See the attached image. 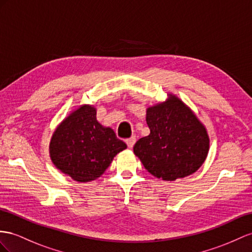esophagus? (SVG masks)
<instances>
[{"mask_svg":"<svg viewBox=\"0 0 252 252\" xmlns=\"http://www.w3.org/2000/svg\"><path fill=\"white\" fill-rule=\"evenodd\" d=\"M135 141H136V138H135L134 136L126 139V145H127L128 148H133V146H134V144H135Z\"/></svg>","mask_w":252,"mask_h":252,"instance_id":"34e87169","label":"esophagus"}]
</instances>
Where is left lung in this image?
<instances>
[{"label":"left lung","instance_id":"8db88e82","mask_svg":"<svg viewBox=\"0 0 252 252\" xmlns=\"http://www.w3.org/2000/svg\"><path fill=\"white\" fill-rule=\"evenodd\" d=\"M150 134L136 141L134 153L154 177L173 181L195 172L209 152L205 127L183 102L171 96L147 109Z\"/></svg>","mask_w":252,"mask_h":252}]
</instances>
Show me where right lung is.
<instances>
[{"instance_id": "add662e5", "label": "right lung", "mask_w": 252, "mask_h": 252, "mask_svg": "<svg viewBox=\"0 0 252 252\" xmlns=\"http://www.w3.org/2000/svg\"><path fill=\"white\" fill-rule=\"evenodd\" d=\"M93 106L77 108L57 126L50 143V156L57 168L77 182L99 178L126 143L111 127H103Z\"/></svg>"}]
</instances>
